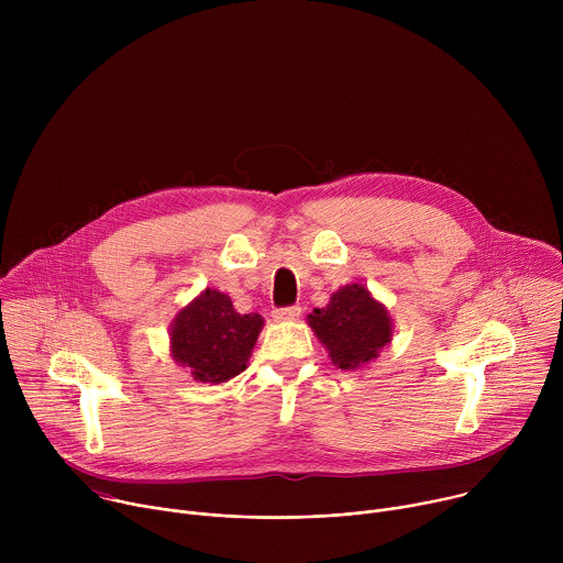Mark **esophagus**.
Wrapping results in <instances>:
<instances>
[{
	"instance_id": "1",
	"label": "esophagus",
	"mask_w": 563,
	"mask_h": 563,
	"mask_svg": "<svg viewBox=\"0 0 563 563\" xmlns=\"http://www.w3.org/2000/svg\"><path fill=\"white\" fill-rule=\"evenodd\" d=\"M272 316L276 320H296L300 316V307L298 305H289V307H278L272 311Z\"/></svg>"
}]
</instances>
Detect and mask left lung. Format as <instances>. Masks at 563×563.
Segmentation results:
<instances>
[{"instance_id":"obj_1","label":"left lung","mask_w":563,"mask_h":563,"mask_svg":"<svg viewBox=\"0 0 563 563\" xmlns=\"http://www.w3.org/2000/svg\"><path fill=\"white\" fill-rule=\"evenodd\" d=\"M307 320L341 369L363 367L391 341L387 309L358 283L341 287L328 307L313 309Z\"/></svg>"}]
</instances>
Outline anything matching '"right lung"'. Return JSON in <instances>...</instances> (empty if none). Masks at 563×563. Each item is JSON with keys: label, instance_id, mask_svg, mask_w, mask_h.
I'll list each match as a JSON object with an SVG mask.
<instances>
[{"label": "right lung", "instance_id": "add662e5", "mask_svg": "<svg viewBox=\"0 0 563 563\" xmlns=\"http://www.w3.org/2000/svg\"><path fill=\"white\" fill-rule=\"evenodd\" d=\"M261 330V313H238L227 294L205 289L176 316L172 354L196 380L224 383L247 367Z\"/></svg>", "mask_w": 563, "mask_h": 563}]
</instances>
